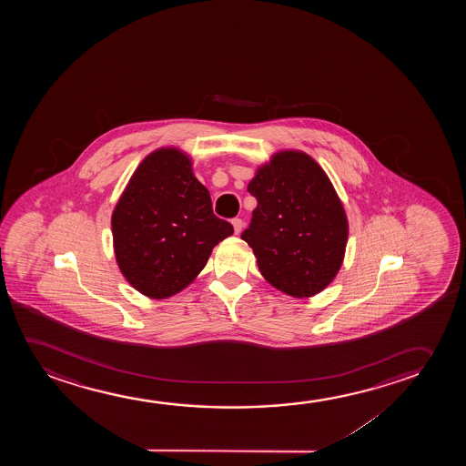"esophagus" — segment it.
Segmentation results:
<instances>
[{
	"mask_svg": "<svg viewBox=\"0 0 466 466\" xmlns=\"http://www.w3.org/2000/svg\"><path fill=\"white\" fill-rule=\"evenodd\" d=\"M232 226H234V232L236 234H240L243 229V221L240 218H236V219H232Z\"/></svg>",
	"mask_w": 466,
	"mask_h": 466,
	"instance_id": "1",
	"label": "esophagus"
}]
</instances>
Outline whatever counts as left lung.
Masks as SVG:
<instances>
[{"instance_id": "left-lung-1", "label": "left lung", "mask_w": 466, "mask_h": 466, "mask_svg": "<svg viewBox=\"0 0 466 466\" xmlns=\"http://www.w3.org/2000/svg\"><path fill=\"white\" fill-rule=\"evenodd\" d=\"M248 192L258 200L242 238L262 277L293 298L331 283L344 262L349 221L319 162L298 149L272 154L258 167Z\"/></svg>"}]
</instances>
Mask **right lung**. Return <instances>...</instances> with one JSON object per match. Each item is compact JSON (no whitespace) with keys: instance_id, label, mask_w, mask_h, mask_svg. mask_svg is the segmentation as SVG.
Returning a JSON list of instances; mask_svg holds the SVG:
<instances>
[{"instance_id":"right-lung-1","label":"right lung","mask_w":466,"mask_h":466,"mask_svg":"<svg viewBox=\"0 0 466 466\" xmlns=\"http://www.w3.org/2000/svg\"><path fill=\"white\" fill-rule=\"evenodd\" d=\"M111 232L124 279L147 298L167 299L196 280L234 229L213 215L191 157L167 147L137 167L111 215Z\"/></svg>"}]
</instances>
